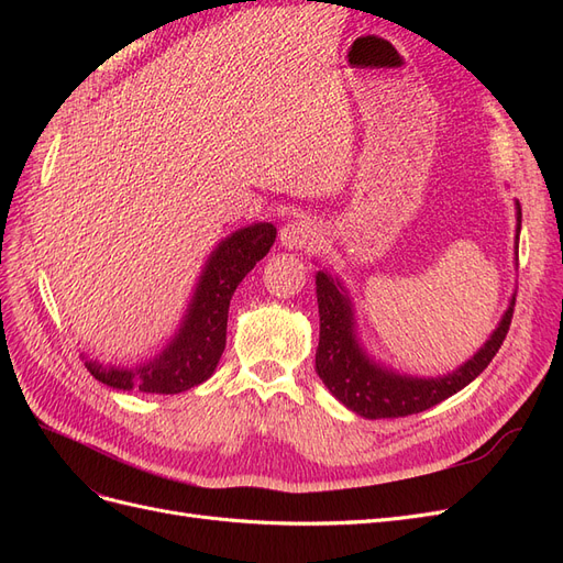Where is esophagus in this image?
I'll list each match as a JSON object with an SVG mask.
<instances>
[{
	"label": "esophagus",
	"instance_id": "esophagus-1",
	"mask_svg": "<svg viewBox=\"0 0 563 563\" xmlns=\"http://www.w3.org/2000/svg\"><path fill=\"white\" fill-rule=\"evenodd\" d=\"M279 242L284 249H291V251L310 249L312 244L319 242V228L308 218H296L279 230Z\"/></svg>",
	"mask_w": 563,
	"mask_h": 563
}]
</instances>
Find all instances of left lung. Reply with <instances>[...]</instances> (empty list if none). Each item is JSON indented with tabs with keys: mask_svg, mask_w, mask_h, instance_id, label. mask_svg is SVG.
I'll return each instance as SVG.
<instances>
[{
	"mask_svg": "<svg viewBox=\"0 0 563 563\" xmlns=\"http://www.w3.org/2000/svg\"><path fill=\"white\" fill-rule=\"evenodd\" d=\"M515 249H519V201L515 203ZM314 284L319 302V347L314 360L317 373L340 404L347 406L356 416L368 420L404 418L428 411V408L467 387L500 350L515 312L512 296L509 298L507 310L498 321V327L493 329L486 343L476 350L467 362L444 373V376L422 378L408 376V373L385 366L376 356L368 354L360 338V329H356L354 302L343 282L331 275L329 269H319Z\"/></svg>",
	"mask_w": 563,
	"mask_h": 563,
	"instance_id": "8db88e82",
	"label": "left lung"
}]
</instances>
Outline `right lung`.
<instances>
[{"label": "right lung", "mask_w": 563, "mask_h": 563, "mask_svg": "<svg viewBox=\"0 0 563 563\" xmlns=\"http://www.w3.org/2000/svg\"><path fill=\"white\" fill-rule=\"evenodd\" d=\"M275 236L272 223H251L220 240L199 272L176 333L155 356L135 366H117L81 354L84 366L98 383L145 395H180L209 380L225 350L230 300L253 265L265 258Z\"/></svg>", "instance_id": "1"}]
</instances>
